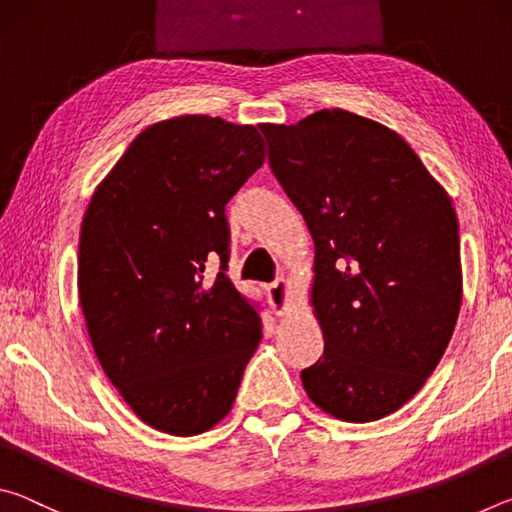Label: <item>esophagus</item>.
I'll return each instance as SVG.
<instances>
[{"instance_id": "1", "label": "esophagus", "mask_w": 512, "mask_h": 512, "mask_svg": "<svg viewBox=\"0 0 512 512\" xmlns=\"http://www.w3.org/2000/svg\"><path fill=\"white\" fill-rule=\"evenodd\" d=\"M291 293H293V287H291V282L287 280V277H277L271 287H268V296H271L273 309H275L277 316L289 314L291 300H293Z\"/></svg>"}]
</instances>
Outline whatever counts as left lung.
Instances as JSON below:
<instances>
[{"label": "left lung", "instance_id": "8db88e82", "mask_svg": "<svg viewBox=\"0 0 512 512\" xmlns=\"http://www.w3.org/2000/svg\"><path fill=\"white\" fill-rule=\"evenodd\" d=\"M259 128L316 246L309 302L325 352L302 386L336 420L391 415L427 384L461 311L452 198L375 119L334 108Z\"/></svg>", "mask_w": 512, "mask_h": 512}]
</instances>
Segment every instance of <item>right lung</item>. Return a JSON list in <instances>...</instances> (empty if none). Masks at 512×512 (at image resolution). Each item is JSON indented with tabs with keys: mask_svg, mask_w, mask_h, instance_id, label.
<instances>
[{
	"mask_svg": "<svg viewBox=\"0 0 512 512\" xmlns=\"http://www.w3.org/2000/svg\"><path fill=\"white\" fill-rule=\"evenodd\" d=\"M264 155L255 126L158 121L83 216L79 300L94 354L137 418L171 436H196L230 413L262 341L257 305L225 275V205ZM214 256L222 273L207 278Z\"/></svg>",
	"mask_w": 512,
	"mask_h": 512,
	"instance_id": "add662e5",
	"label": "right lung"
}]
</instances>
